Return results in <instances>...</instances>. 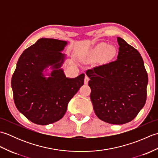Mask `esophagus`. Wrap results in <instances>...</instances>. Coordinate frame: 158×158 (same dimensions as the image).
Wrapping results in <instances>:
<instances>
[{"instance_id":"esophagus-1","label":"esophagus","mask_w":158,"mask_h":158,"mask_svg":"<svg viewBox=\"0 0 158 158\" xmlns=\"http://www.w3.org/2000/svg\"><path fill=\"white\" fill-rule=\"evenodd\" d=\"M89 77L87 76V75H85V79H84V83L85 84H88V81H89Z\"/></svg>"}]
</instances>
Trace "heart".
Listing matches in <instances>:
<instances>
[{
  "label": "heart",
  "mask_w": 158,
  "mask_h": 158,
  "mask_svg": "<svg viewBox=\"0 0 158 158\" xmlns=\"http://www.w3.org/2000/svg\"><path fill=\"white\" fill-rule=\"evenodd\" d=\"M106 53L108 56H111L114 53V49L109 48L106 44H100L96 48L92 53V56L94 58H100Z\"/></svg>",
  "instance_id": "1"
}]
</instances>
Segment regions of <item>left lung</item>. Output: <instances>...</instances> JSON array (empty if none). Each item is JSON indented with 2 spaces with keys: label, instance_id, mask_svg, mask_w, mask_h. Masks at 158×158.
I'll list each match as a JSON object with an SVG mask.
<instances>
[{
  "label": "left lung",
  "instance_id": "left-lung-1",
  "mask_svg": "<svg viewBox=\"0 0 158 158\" xmlns=\"http://www.w3.org/2000/svg\"><path fill=\"white\" fill-rule=\"evenodd\" d=\"M117 39L115 61L88 69L86 75L96 116L119 125L135 119L145 105L148 75L140 53L123 39Z\"/></svg>",
  "mask_w": 158,
  "mask_h": 158
}]
</instances>
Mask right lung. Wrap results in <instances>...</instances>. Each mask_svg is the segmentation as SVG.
Instances as JSON below:
<instances>
[{
  "instance_id": "obj_1",
  "label": "right lung",
  "mask_w": 158,
  "mask_h": 158,
  "mask_svg": "<svg viewBox=\"0 0 158 158\" xmlns=\"http://www.w3.org/2000/svg\"><path fill=\"white\" fill-rule=\"evenodd\" d=\"M67 43L41 38L20 56L11 78L15 105L31 122L48 125L62 119L69 101L84 83V74L66 78L60 69L64 59L60 52ZM52 65L51 77L46 79L42 70Z\"/></svg>"
}]
</instances>
